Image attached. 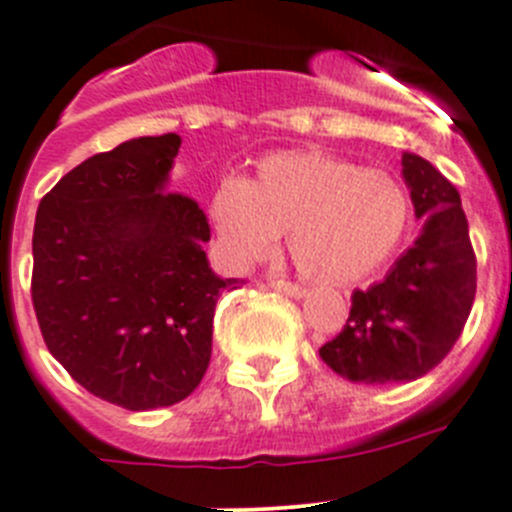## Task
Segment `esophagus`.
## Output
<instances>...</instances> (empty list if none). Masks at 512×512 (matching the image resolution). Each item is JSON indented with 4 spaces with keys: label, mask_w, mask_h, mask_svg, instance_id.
<instances>
[{
    "label": "esophagus",
    "mask_w": 512,
    "mask_h": 512,
    "mask_svg": "<svg viewBox=\"0 0 512 512\" xmlns=\"http://www.w3.org/2000/svg\"><path fill=\"white\" fill-rule=\"evenodd\" d=\"M270 288L278 290V293H283V296L288 298H303V293H306V290L298 288L296 283H288V280L283 278H270Z\"/></svg>",
    "instance_id": "obj_1"
}]
</instances>
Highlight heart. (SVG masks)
Wrapping results in <instances>:
<instances>
[{
    "label": "heart",
    "mask_w": 512,
    "mask_h": 512,
    "mask_svg": "<svg viewBox=\"0 0 512 512\" xmlns=\"http://www.w3.org/2000/svg\"><path fill=\"white\" fill-rule=\"evenodd\" d=\"M224 255L252 265L288 232L293 262L321 283H354L380 270L411 232L413 201L398 176L326 153L267 158L255 181L227 178L209 201Z\"/></svg>",
    "instance_id": "obj_1"
}]
</instances>
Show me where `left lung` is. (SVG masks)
<instances>
[{
    "instance_id": "left-lung-1",
    "label": "left lung",
    "mask_w": 512,
    "mask_h": 512,
    "mask_svg": "<svg viewBox=\"0 0 512 512\" xmlns=\"http://www.w3.org/2000/svg\"><path fill=\"white\" fill-rule=\"evenodd\" d=\"M400 165L421 234L380 283L354 290L347 326L319 349L336 375L365 385L434 370L462 334L477 290L459 191L421 155L403 153Z\"/></svg>"
}]
</instances>
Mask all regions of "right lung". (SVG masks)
I'll use <instances>...</instances> for the list:
<instances>
[{
    "label": "right lung",
    "mask_w": 512,
    "mask_h": 512,
    "mask_svg": "<svg viewBox=\"0 0 512 512\" xmlns=\"http://www.w3.org/2000/svg\"><path fill=\"white\" fill-rule=\"evenodd\" d=\"M181 137H135L84 160L40 201L32 306L50 354L96 398L153 411L188 398L211 359L209 222L170 193Z\"/></svg>",
    "instance_id": "1"
}]
</instances>
